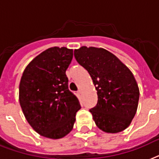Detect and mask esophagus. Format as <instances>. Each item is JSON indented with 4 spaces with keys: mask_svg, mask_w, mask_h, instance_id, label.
<instances>
[{
    "mask_svg": "<svg viewBox=\"0 0 159 159\" xmlns=\"http://www.w3.org/2000/svg\"><path fill=\"white\" fill-rule=\"evenodd\" d=\"M77 93H78L79 95H80H80H82V91H81L80 89V90H79V91L77 92Z\"/></svg>",
    "mask_w": 159,
    "mask_h": 159,
    "instance_id": "esophagus-1",
    "label": "esophagus"
}]
</instances>
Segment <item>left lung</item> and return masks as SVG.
<instances>
[{
  "mask_svg": "<svg viewBox=\"0 0 159 159\" xmlns=\"http://www.w3.org/2000/svg\"><path fill=\"white\" fill-rule=\"evenodd\" d=\"M75 57L90 75L98 104L90 110L96 125L107 133H118L131 124L138 106V84L129 68L103 48L82 46Z\"/></svg>",
  "mask_w": 159,
  "mask_h": 159,
  "instance_id": "8db88e82",
  "label": "left lung"
}]
</instances>
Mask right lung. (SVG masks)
<instances>
[{
    "label": "right lung",
    "instance_id": "right-lung-1",
    "mask_svg": "<svg viewBox=\"0 0 159 159\" xmlns=\"http://www.w3.org/2000/svg\"><path fill=\"white\" fill-rule=\"evenodd\" d=\"M73 49L52 47L26 66L19 84V103L25 118L38 134L60 139L70 133L81 108L68 89L66 70Z\"/></svg>",
    "mask_w": 159,
    "mask_h": 159
}]
</instances>
